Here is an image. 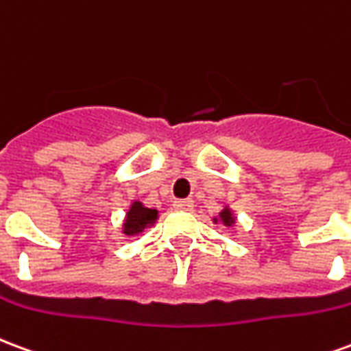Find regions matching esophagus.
<instances>
[{
    "label": "esophagus",
    "mask_w": 351,
    "mask_h": 351,
    "mask_svg": "<svg viewBox=\"0 0 351 351\" xmlns=\"http://www.w3.org/2000/svg\"><path fill=\"white\" fill-rule=\"evenodd\" d=\"M173 206L178 208V210H190L191 206H193V201L191 199H175Z\"/></svg>",
    "instance_id": "34e87169"
}]
</instances>
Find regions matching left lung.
I'll use <instances>...</instances> for the list:
<instances>
[{
    "mask_svg": "<svg viewBox=\"0 0 351 351\" xmlns=\"http://www.w3.org/2000/svg\"><path fill=\"white\" fill-rule=\"evenodd\" d=\"M213 221L214 223H218V221H220V223H223L226 228L233 229L237 223V218H235V214H233V210H231L229 206H223L220 213H218V216H216V218H213Z\"/></svg>",
    "mask_w": 351,
    "mask_h": 351,
    "instance_id": "1",
    "label": "left lung"
}]
</instances>
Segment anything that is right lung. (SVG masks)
<instances>
[{
  "instance_id": "1",
  "label": "right lung",
  "mask_w": 351,
  "mask_h": 351,
  "mask_svg": "<svg viewBox=\"0 0 351 351\" xmlns=\"http://www.w3.org/2000/svg\"><path fill=\"white\" fill-rule=\"evenodd\" d=\"M158 208H150V206H145L141 201H133L125 213V218H123L122 226V235L125 237H137L141 235L145 229L152 228L156 220H158Z\"/></svg>"
}]
</instances>
